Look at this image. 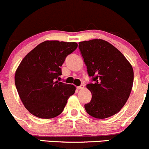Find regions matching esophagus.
<instances>
[{
    "label": "esophagus",
    "instance_id": "esophagus-1",
    "mask_svg": "<svg viewBox=\"0 0 149 149\" xmlns=\"http://www.w3.org/2000/svg\"><path fill=\"white\" fill-rule=\"evenodd\" d=\"M84 88H85V85H82L79 86V87H77L78 90H83Z\"/></svg>",
    "mask_w": 149,
    "mask_h": 149
}]
</instances>
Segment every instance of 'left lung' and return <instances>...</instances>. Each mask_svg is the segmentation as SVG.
I'll return each mask as SVG.
<instances>
[{"mask_svg":"<svg viewBox=\"0 0 149 149\" xmlns=\"http://www.w3.org/2000/svg\"><path fill=\"white\" fill-rule=\"evenodd\" d=\"M89 76L92 99L85 108L90 116L104 119L118 113L128 100L133 83L131 64L114 46L102 39L79 42Z\"/></svg>","mask_w":149,"mask_h":149,"instance_id":"left-lung-1","label":"left lung"}]
</instances>
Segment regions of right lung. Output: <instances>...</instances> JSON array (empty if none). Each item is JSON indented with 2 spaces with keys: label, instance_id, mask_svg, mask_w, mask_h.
<instances>
[{
  "label": "right lung",
  "instance_id": "add662e5",
  "mask_svg": "<svg viewBox=\"0 0 149 149\" xmlns=\"http://www.w3.org/2000/svg\"><path fill=\"white\" fill-rule=\"evenodd\" d=\"M77 48L76 42L45 41L23 59L16 71L15 85L29 113L44 119L62 113L76 87L57 79L66 57Z\"/></svg>",
  "mask_w": 149,
  "mask_h": 149
}]
</instances>
